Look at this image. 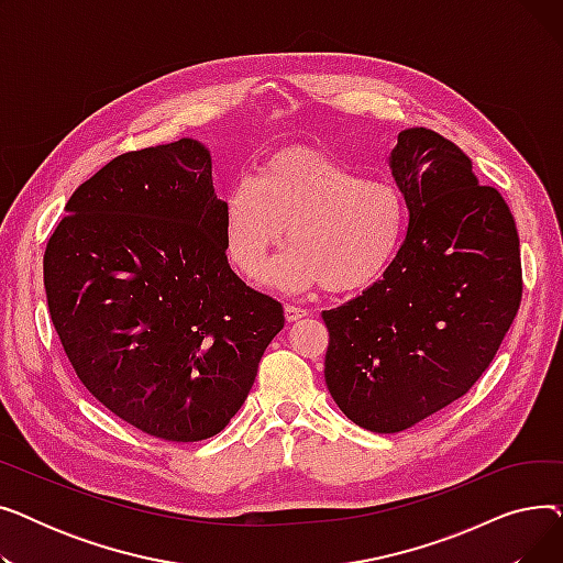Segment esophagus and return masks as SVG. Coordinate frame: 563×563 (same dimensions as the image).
<instances>
[{
  "label": "esophagus",
  "instance_id": "esophagus-1",
  "mask_svg": "<svg viewBox=\"0 0 563 563\" xmlns=\"http://www.w3.org/2000/svg\"><path fill=\"white\" fill-rule=\"evenodd\" d=\"M308 314H310V310H306V308L285 306V317H287V321H299V319H303V317H308Z\"/></svg>",
  "mask_w": 563,
  "mask_h": 563
}]
</instances>
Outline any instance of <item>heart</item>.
Returning a JSON list of instances; mask_svg holds the SVG:
<instances>
[{
  "label": "heart",
  "mask_w": 563,
  "mask_h": 563,
  "mask_svg": "<svg viewBox=\"0 0 563 563\" xmlns=\"http://www.w3.org/2000/svg\"><path fill=\"white\" fill-rule=\"evenodd\" d=\"M291 242L264 274L283 291L323 285L353 294L390 272L408 228V205L390 180L365 177L308 147H287L266 159L255 180L223 196V249L236 272L260 274L285 236Z\"/></svg>",
  "instance_id": "b5f03b06"
}]
</instances>
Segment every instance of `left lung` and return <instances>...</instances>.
<instances>
[{
	"label": "left lung",
	"instance_id": "8db88e82",
	"mask_svg": "<svg viewBox=\"0 0 563 563\" xmlns=\"http://www.w3.org/2000/svg\"><path fill=\"white\" fill-rule=\"evenodd\" d=\"M388 164L408 205L401 251L376 285L321 314L329 393L376 433L410 429L475 386L522 297L514 214L459 145L404 130Z\"/></svg>",
	"mask_w": 563,
	"mask_h": 563
}]
</instances>
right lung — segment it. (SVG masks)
Masks as SVG:
<instances>
[{
  "instance_id": "1",
  "label": "right lung",
  "mask_w": 563,
  "mask_h": 563,
  "mask_svg": "<svg viewBox=\"0 0 563 563\" xmlns=\"http://www.w3.org/2000/svg\"><path fill=\"white\" fill-rule=\"evenodd\" d=\"M43 272L79 380L147 435L196 442L246 401L283 306L225 257L212 155L196 139L125 153L77 187Z\"/></svg>"
}]
</instances>
